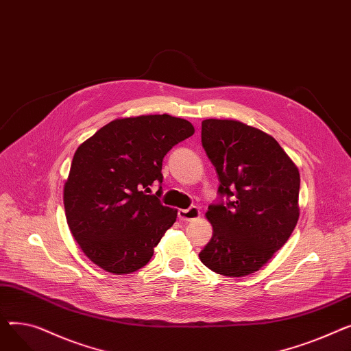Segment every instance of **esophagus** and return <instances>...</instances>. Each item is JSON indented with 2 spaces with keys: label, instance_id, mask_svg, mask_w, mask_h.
<instances>
[{
  "label": "esophagus",
  "instance_id": "obj_1",
  "mask_svg": "<svg viewBox=\"0 0 351 351\" xmlns=\"http://www.w3.org/2000/svg\"><path fill=\"white\" fill-rule=\"evenodd\" d=\"M178 217L182 220V222H192V220H196L200 217V210L196 206H192L189 209H179Z\"/></svg>",
  "mask_w": 351,
  "mask_h": 351
}]
</instances>
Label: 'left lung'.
Returning a JSON list of instances; mask_svg holds the SVG:
<instances>
[{
  "instance_id": "obj_1",
  "label": "left lung",
  "mask_w": 351,
  "mask_h": 351,
  "mask_svg": "<svg viewBox=\"0 0 351 351\" xmlns=\"http://www.w3.org/2000/svg\"><path fill=\"white\" fill-rule=\"evenodd\" d=\"M202 146L228 202L209 206L213 234L199 259L242 278L263 267L296 228L300 173L278 141L241 121L205 119Z\"/></svg>"
}]
</instances>
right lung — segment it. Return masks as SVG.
I'll return each instance as SVG.
<instances>
[{
	"mask_svg": "<svg viewBox=\"0 0 351 351\" xmlns=\"http://www.w3.org/2000/svg\"><path fill=\"white\" fill-rule=\"evenodd\" d=\"M195 134L193 125L168 114L118 118L82 142L64 185L69 230L88 259L128 274L143 267L178 210L147 195L162 183V160Z\"/></svg>",
	"mask_w": 351,
	"mask_h": 351,
	"instance_id": "obj_1",
	"label": "right lung"
}]
</instances>
